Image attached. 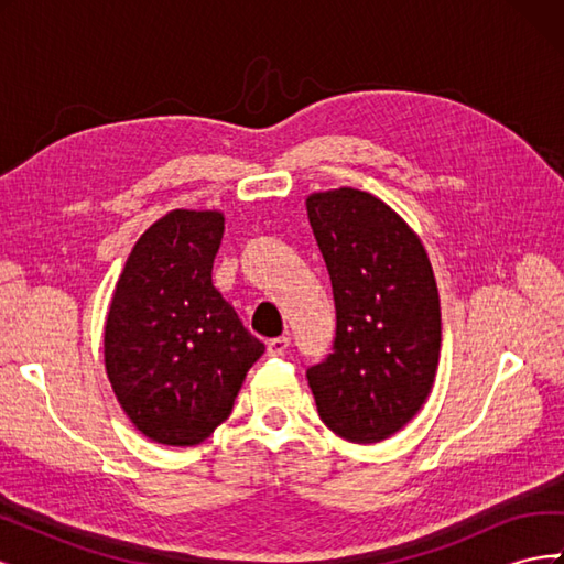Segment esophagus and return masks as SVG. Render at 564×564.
Returning <instances> with one entry per match:
<instances>
[{
    "label": "esophagus",
    "instance_id": "esophagus-1",
    "mask_svg": "<svg viewBox=\"0 0 564 564\" xmlns=\"http://www.w3.org/2000/svg\"><path fill=\"white\" fill-rule=\"evenodd\" d=\"M265 348H268V355H270V357H282V355L286 352V348H289V336L270 338L268 344H265Z\"/></svg>",
    "mask_w": 564,
    "mask_h": 564
}]
</instances>
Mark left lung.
Listing matches in <instances>:
<instances>
[{
  "instance_id": "left-lung-1",
  "label": "left lung",
  "mask_w": 564,
  "mask_h": 564,
  "mask_svg": "<svg viewBox=\"0 0 564 564\" xmlns=\"http://www.w3.org/2000/svg\"><path fill=\"white\" fill-rule=\"evenodd\" d=\"M329 270L336 338L305 377L317 414L357 445L416 416L440 360V296L419 235L386 202L355 187L305 199Z\"/></svg>"
}]
</instances>
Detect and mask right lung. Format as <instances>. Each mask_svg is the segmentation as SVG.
Here are the masks:
<instances>
[{"label":"right lung","mask_w":564,"mask_h":564,"mask_svg":"<svg viewBox=\"0 0 564 564\" xmlns=\"http://www.w3.org/2000/svg\"><path fill=\"white\" fill-rule=\"evenodd\" d=\"M224 214L174 209L133 245L106 319V371L145 437L193 447L224 423L265 346L212 282Z\"/></svg>","instance_id":"right-lung-1"}]
</instances>
